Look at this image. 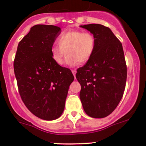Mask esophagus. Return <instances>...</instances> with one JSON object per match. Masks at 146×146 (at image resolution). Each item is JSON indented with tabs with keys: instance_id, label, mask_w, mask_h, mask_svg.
<instances>
[{
	"instance_id": "34e87169",
	"label": "esophagus",
	"mask_w": 146,
	"mask_h": 146,
	"mask_svg": "<svg viewBox=\"0 0 146 146\" xmlns=\"http://www.w3.org/2000/svg\"><path fill=\"white\" fill-rule=\"evenodd\" d=\"M72 74H73V75L74 76H75V75H76V71L75 70H72Z\"/></svg>"
}]
</instances>
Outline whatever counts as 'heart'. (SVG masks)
<instances>
[{
  "label": "heart",
  "instance_id": "obj_1",
  "mask_svg": "<svg viewBox=\"0 0 146 146\" xmlns=\"http://www.w3.org/2000/svg\"><path fill=\"white\" fill-rule=\"evenodd\" d=\"M58 43L51 48L53 60L58 65H62L66 51L67 64L74 66L78 62L84 63L90 58L95 51L96 40L91 33L69 31L59 37Z\"/></svg>",
  "mask_w": 146,
  "mask_h": 146
}]
</instances>
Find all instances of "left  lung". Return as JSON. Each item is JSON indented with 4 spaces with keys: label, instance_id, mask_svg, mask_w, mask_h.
I'll return each instance as SVG.
<instances>
[{
    "label": "left lung",
    "instance_id": "obj_1",
    "mask_svg": "<svg viewBox=\"0 0 146 146\" xmlns=\"http://www.w3.org/2000/svg\"><path fill=\"white\" fill-rule=\"evenodd\" d=\"M80 26L93 34L96 44L76 74L81 86L79 97L87 115L102 118L115 110L123 96L127 66L123 46L109 28L95 23Z\"/></svg>",
    "mask_w": 146,
    "mask_h": 146
}]
</instances>
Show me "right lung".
Returning a JSON list of instances; mask_svg holds the SVG:
<instances>
[{"label":"right lung","instance_id":"obj_1","mask_svg":"<svg viewBox=\"0 0 146 146\" xmlns=\"http://www.w3.org/2000/svg\"><path fill=\"white\" fill-rule=\"evenodd\" d=\"M60 28L35 25L19 42L14 60L19 92L28 109L42 120L58 118L74 79L70 69L58 65L51 48Z\"/></svg>","mask_w":146,"mask_h":146}]
</instances>
